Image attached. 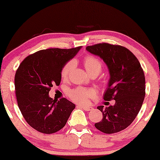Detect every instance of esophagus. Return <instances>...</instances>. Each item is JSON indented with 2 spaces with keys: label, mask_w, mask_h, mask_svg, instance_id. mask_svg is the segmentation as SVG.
Here are the masks:
<instances>
[{
  "label": "esophagus",
  "mask_w": 160,
  "mask_h": 160,
  "mask_svg": "<svg viewBox=\"0 0 160 160\" xmlns=\"http://www.w3.org/2000/svg\"><path fill=\"white\" fill-rule=\"evenodd\" d=\"M82 108L86 111H92L94 109L92 107H87V106H82Z\"/></svg>",
  "instance_id": "esophagus-1"
}]
</instances>
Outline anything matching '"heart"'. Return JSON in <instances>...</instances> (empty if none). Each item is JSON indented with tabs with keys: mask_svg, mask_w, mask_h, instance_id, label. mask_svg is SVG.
Returning a JSON list of instances; mask_svg holds the SVG:
<instances>
[{
	"mask_svg": "<svg viewBox=\"0 0 160 160\" xmlns=\"http://www.w3.org/2000/svg\"><path fill=\"white\" fill-rule=\"evenodd\" d=\"M83 63L85 68L92 76L94 74H99L102 69V62L99 58L92 55H87L83 60ZM75 62L74 60H69L62 67L61 71V76L62 79L66 80L68 78L70 73L73 69ZM68 95L73 101L81 104H85L88 102L90 98H93L95 96V92L93 89H87L84 87H78L68 91Z\"/></svg>",
	"mask_w": 160,
	"mask_h": 160,
	"instance_id": "heart-1",
	"label": "heart"
}]
</instances>
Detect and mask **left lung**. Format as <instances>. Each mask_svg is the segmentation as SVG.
Returning <instances> with one entry per match:
<instances>
[{"mask_svg": "<svg viewBox=\"0 0 160 160\" xmlns=\"http://www.w3.org/2000/svg\"><path fill=\"white\" fill-rule=\"evenodd\" d=\"M86 49L108 65L111 77L103 99L116 102L113 106L98 107L102 119L95 128L106 134L120 132L130 125L141 110L146 95L143 70L136 57L122 46L100 43Z\"/></svg>", "mask_w": 160, "mask_h": 160, "instance_id": "obj_1", "label": "left lung"}]
</instances>
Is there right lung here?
<instances>
[{"label": "right lung", "mask_w": 160, "mask_h": 160, "mask_svg": "<svg viewBox=\"0 0 160 160\" xmlns=\"http://www.w3.org/2000/svg\"><path fill=\"white\" fill-rule=\"evenodd\" d=\"M81 47L40 50L24 59L17 70V104L25 121L38 132L52 134L60 130L75 108L66 98L53 100L49 92L54 84L60 85L62 67Z\"/></svg>", "instance_id": "right-lung-1"}]
</instances>
